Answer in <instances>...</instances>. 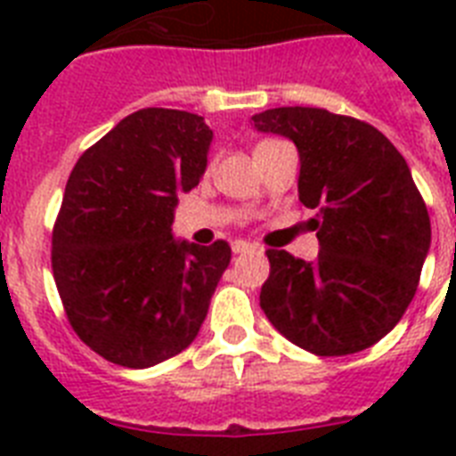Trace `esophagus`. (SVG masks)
<instances>
[{"label": "esophagus", "instance_id": "esophagus-1", "mask_svg": "<svg viewBox=\"0 0 456 456\" xmlns=\"http://www.w3.org/2000/svg\"><path fill=\"white\" fill-rule=\"evenodd\" d=\"M232 250H234V256H243V253H253L256 246L248 241H234L232 243Z\"/></svg>", "mask_w": 456, "mask_h": 456}]
</instances>
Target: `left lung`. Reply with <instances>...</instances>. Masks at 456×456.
<instances>
[{
	"label": "left lung",
	"instance_id": "obj_1",
	"mask_svg": "<svg viewBox=\"0 0 456 456\" xmlns=\"http://www.w3.org/2000/svg\"><path fill=\"white\" fill-rule=\"evenodd\" d=\"M253 125L298 149V199L317 210L310 227L319 239L312 263L267 250L260 307L284 338L319 357L371 347L403 319L431 248L410 165L376 127L324 109H270Z\"/></svg>",
	"mask_w": 456,
	"mask_h": 456
}]
</instances>
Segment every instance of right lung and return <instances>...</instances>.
<instances>
[{
  "label": "right lung",
  "instance_id": "1",
  "mask_svg": "<svg viewBox=\"0 0 456 456\" xmlns=\"http://www.w3.org/2000/svg\"><path fill=\"white\" fill-rule=\"evenodd\" d=\"M196 113L144 109L85 151L53 227L52 267L75 333L103 360L146 369L199 336L232 248L172 234L179 193L208 167Z\"/></svg>",
  "mask_w": 456,
  "mask_h": 456
}]
</instances>
